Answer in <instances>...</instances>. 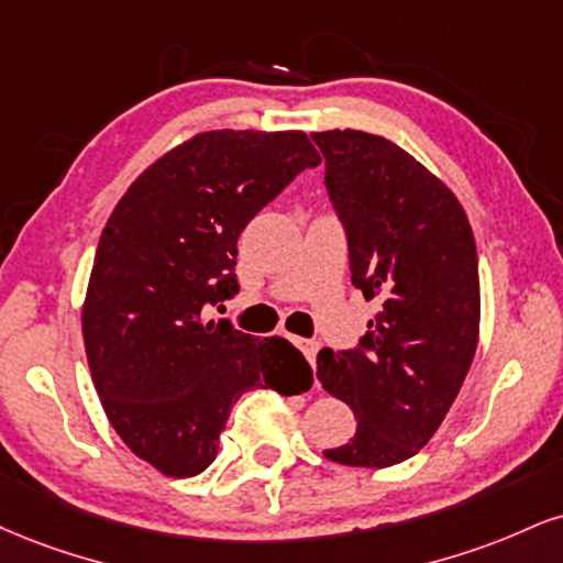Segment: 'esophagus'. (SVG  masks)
I'll return each instance as SVG.
<instances>
[{"mask_svg": "<svg viewBox=\"0 0 563 563\" xmlns=\"http://www.w3.org/2000/svg\"><path fill=\"white\" fill-rule=\"evenodd\" d=\"M294 343L301 349V354L307 356V362L314 364L317 351H320V343H317V341H307V338H294Z\"/></svg>", "mask_w": 563, "mask_h": 563, "instance_id": "1", "label": "esophagus"}]
</instances>
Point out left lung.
<instances>
[{"instance_id":"8db88e82","label":"left lung","mask_w":563,"mask_h":563,"mask_svg":"<svg viewBox=\"0 0 563 563\" xmlns=\"http://www.w3.org/2000/svg\"><path fill=\"white\" fill-rule=\"evenodd\" d=\"M349 239L351 283L377 301L356 349H322L317 380L356 415L330 462L401 464L435 435L475 358L477 246L464 207L422 162L383 135L311 133Z\"/></svg>"}]
</instances>
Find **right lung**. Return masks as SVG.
I'll use <instances>...</instances> for the list:
<instances>
[{
  "label": "right lung",
  "instance_id": "right-lung-1",
  "mask_svg": "<svg viewBox=\"0 0 563 563\" xmlns=\"http://www.w3.org/2000/svg\"><path fill=\"white\" fill-rule=\"evenodd\" d=\"M320 154L301 131H207L148 165L112 209L84 301V343L107 419L165 477L217 456L246 390L311 388L286 338L205 320L239 290L241 230Z\"/></svg>",
  "mask_w": 563,
  "mask_h": 563
}]
</instances>
